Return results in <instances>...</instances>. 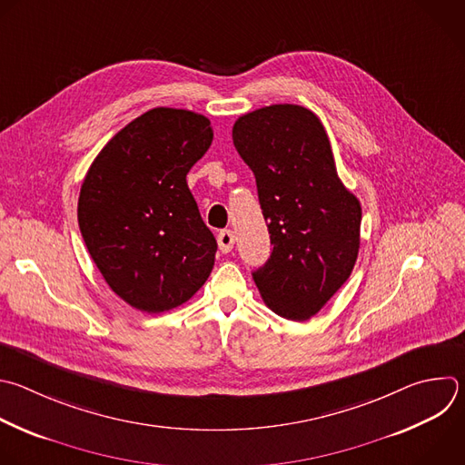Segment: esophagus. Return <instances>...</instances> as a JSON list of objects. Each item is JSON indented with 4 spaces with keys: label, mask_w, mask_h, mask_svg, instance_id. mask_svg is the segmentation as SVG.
<instances>
[{
    "label": "esophagus",
    "mask_w": 465,
    "mask_h": 465,
    "mask_svg": "<svg viewBox=\"0 0 465 465\" xmlns=\"http://www.w3.org/2000/svg\"><path fill=\"white\" fill-rule=\"evenodd\" d=\"M217 242H219V248L223 253H228L232 252L233 248V242H235V235L232 230H223L219 235H217Z\"/></svg>",
    "instance_id": "1"
}]
</instances>
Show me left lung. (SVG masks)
Segmentation results:
<instances>
[{
	"label": "left lung",
	"mask_w": 465,
	"mask_h": 465,
	"mask_svg": "<svg viewBox=\"0 0 465 465\" xmlns=\"http://www.w3.org/2000/svg\"><path fill=\"white\" fill-rule=\"evenodd\" d=\"M232 136L255 175L273 244L253 281L277 316L311 320L356 264L360 201L340 181L327 131L311 109H255L237 118Z\"/></svg>",
	"instance_id": "8db88e82"
}]
</instances>
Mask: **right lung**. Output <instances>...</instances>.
<instances>
[{
	"label": "right lung",
	"mask_w": 465,
	"mask_h": 465,
	"mask_svg": "<svg viewBox=\"0 0 465 465\" xmlns=\"http://www.w3.org/2000/svg\"><path fill=\"white\" fill-rule=\"evenodd\" d=\"M212 140L206 116L154 107L104 145L84 179L78 224L89 255L142 312L172 311L212 273L217 241L186 183Z\"/></svg>",
	"instance_id": "right-lung-1"
}]
</instances>
